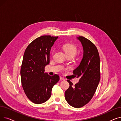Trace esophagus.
I'll use <instances>...</instances> for the list:
<instances>
[{"label":"esophagus","mask_w":121,"mask_h":121,"mask_svg":"<svg viewBox=\"0 0 121 121\" xmlns=\"http://www.w3.org/2000/svg\"><path fill=\"white\" fill-rule=\"evenodd\" d=\"M60 80H65V78H63L62 77H60Z\"/></svg>","instance_id":"obj_1"}]
</instances>
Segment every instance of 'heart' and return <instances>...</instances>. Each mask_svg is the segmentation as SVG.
<instances>
[{
    "instance_id": "b5f03b06",
    "label": "heart",
    "mask_w": 121,
    "mask_h": 121,
    "mask_svg": "<svg viewBox=\"0 0 121 121\" xmlns=\"http://www.w3.org/2000/svg\"><path fill=\"white\" fill-rule=\"evenodd\" d=\"M63 48L67 55H72L75 56L78 51L76 46L72 44H64L63 46Z\"/></svg>"
}]
</instances>
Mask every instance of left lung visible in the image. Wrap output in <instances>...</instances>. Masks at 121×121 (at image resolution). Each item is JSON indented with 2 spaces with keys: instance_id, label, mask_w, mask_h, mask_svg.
Masks as SVG:
<instances>
[{
  "instance_id": "left-lung-1",
  "label": "left lung",
  "mask_w": 121,
  "mask_h": 121,
  "mask_svg": "<svg viewBox=\"0 0 121 121\" xmlns=\"http://www.w3.org/2000/svg\"><path fill=\"white\" fill-rule=\"evenodd\" d=\"M82 46V58L78 66L73 71V75L80 78L75 86L68 80L70 86L65 91L67 102L75 108H80L90 101L99 84L100 58L96 47L91 41L83 36H78Z\"/></svg>"
}]
</instances>
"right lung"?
<instances>
[{
    "label": "right lung",
    "mask_w": 121,
    "mask_h": 121,
    "mask_svg": "<svg viewBox=\"0 0 121 121\" xmlns=\"http://www.w3.org/2000/svg\"><path fill=\"white\" fill-rule=\"evenodd\" d=\"M58 38L40 36L31 42L25 51L20 72L22 85L26 95L34 103L48 100L52 87L59 80L58 75L51 76L44 72L45 67L49 64L51 48Z\"/></svg>",
    "instance_id": "1"
}]
</instances>
